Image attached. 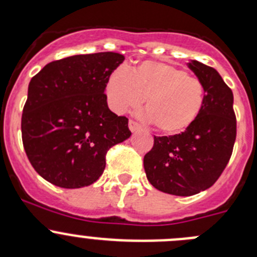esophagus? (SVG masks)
Segmentation results:
<instances>
[{
  "label": "esophagus",
  "instance_id": "obj_1",
  "mask_svg": "<svg viewBox=\"0 0 257 257\" xmlns=\"http://www.w3.org/2000/svg\"><path fill=\"white\" fill-rule=\"evenodd\" d=\"M141 128L142 126L139 125L136 120H133V119H131V120H129V129H131L132 132H137V131H139Z\"/></svg>",
  "mask_w": 257,
  "mask_h": 257
}]
</instances>
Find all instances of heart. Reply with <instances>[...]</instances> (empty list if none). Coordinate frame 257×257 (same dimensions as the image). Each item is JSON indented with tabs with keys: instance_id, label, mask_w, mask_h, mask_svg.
I'll return each instance as SVG.
<instances>
[{
	"instance_id": "b5f03b06",
	"label": "heart",
	"mask_w": 257,
	"mask_h": 257,
	"mask_svg": "<svg viewBox=\"0 0 257 257\" xmlns=\"http://www.w3.org/2000/svg\"><path fill=\"white\" fill-rule=\"evenodd\" d=\"M105 92L116 113L136 109L145 99L148 118L165 134L189 128L205 102V87L198 77L162 61L142 62L131 73L116 69L107 80Z\"/></svg>"
}]
</instances>
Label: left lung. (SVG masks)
Masks as SVG:
<instances>
[{
    "instance_id": "left-lung-1",
    "label": "left lung",
    "mask_w": 257,
    "mask_h": 257,
    "mask_svg": "<svg viewBox=\"0 0 257 257\" xmlns=\"http://www.w3.org/2000/svg\"><path fill=\"white\" fill-rule=\"evenodd\" d=\"M188 67L205 87L203 109L183 133L154 137V145L144 157L149 183L178 196L194 195L214 185L236 139L232 90L212 67L198 61H190Z\"/></svg>"
}]
</instances>
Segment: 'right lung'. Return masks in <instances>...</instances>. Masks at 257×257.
<instances>
[{
    "mask_svg": "<svg viewBox=\"0 0 257 257\" xmlns=\"http://www.w3.org/2000/svg\"><path fill=\"white\" fill-rule=\"evenodd\" d=\"M124 56L77 54L46 64L28 84L21 129L36 172L66 189L88 186L105 168V154L132 136L128 118L108 108L105 87Z\"/></svg>",
    "mask_w": 257,
    "mask_h": 257,
    "instance_id": "1",
    "label": "right lung"
}]
</instances>
